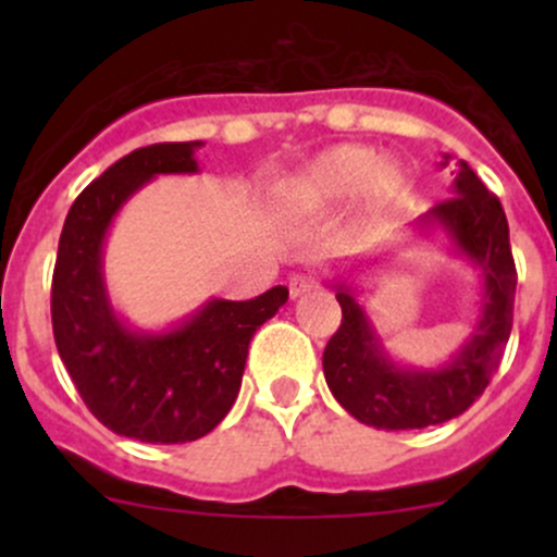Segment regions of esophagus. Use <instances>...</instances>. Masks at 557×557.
<instances>
[{"label":"esophagus","mask_w":557,"mask_h":557,"mask_svg":"<svg viewBox=\"0 0 557 557\" xmlns=\"http://www.w3.org/2000/svg\"><path fill=\"white\" fill-rule=\"evenodd\" d=\"M318 288V283H314L312 277H305V274H296V277H290L288 283V290H290V299H299V296L310 294V290Z\"/></svg>","instance_id":"obj_1"}]
</instances>
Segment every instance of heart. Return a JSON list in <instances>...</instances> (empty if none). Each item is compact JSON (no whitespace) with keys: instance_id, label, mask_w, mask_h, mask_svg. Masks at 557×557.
<instances>
[{"instance_id":"b5f03b06","label":"heart","mask_w":557,"mask_h":557,"mask_svg":"<svg viewBox=\"0 0 557 557\" xmlns=\"http://www.w3.org/2000/svg\"><path fill=\"white\" fill-rule=\"evenodd\" d=\"M398 172L380 164L372 150L342 145L305 166V172L285 190V205L294 210H323L342 205L361 188H367L369 201L385 205L398 194Z\"/></svg>"}]
</instances>
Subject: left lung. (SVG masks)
Returning <instances> with one entry per match:
<instances>
[{
  "label": "left lung",
  "instance_id": "8db88e82",
  "mask_svg": "<svg viewBox=\"0 0 557 557\" xmlns=\"http://www.w3.org/2000/svg\"><path fill=\"white\" fill-rule=\"evenodd\" d=\"M453 194L431 207L423 223L450 234L458 250L480 269L485 290L480 323L447 367L407 369L393 363L352 288L336 283L342 323L323 350L325 383L352 418L374 429H425L458 418L491 383L512 334L518 269L502 201L466 161H460Z\"/></svg>",
  "mask_w": 557,
  "mask_h": 557
}]
</instances>
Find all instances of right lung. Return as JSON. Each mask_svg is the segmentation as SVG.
I'll list each match as a JSON object with an SVG mask.
<instances>
[{"label": "right lung", "instance_id": "right-lung-1", "mask_svg": "<svg viewBox=\"0 0 557 557\" xmlns=\"http://www.w3.org/2000/svg\"><path fill=\"white\" fill-rule=\"evenodd\" d=\"M199 145L137 148L94 180L70 207L50 288L55 347L86 407L117 436L150 445L194 442L226 418L252 334L288 301L285 285L250 301L210 299L164 334H139L112 312L102 277L112 218L156 174L199 172Z\"/></svg>", "mask_w": 557, "mask_h": 557}]
</instances>
